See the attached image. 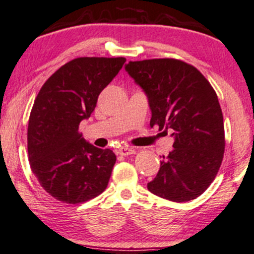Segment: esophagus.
<instances>
[{"instance_id":"1","label":"esophagus","mask_w":254,"mask_h":254,"mask_svg":"<svg viewBox=\"0 0 254 254\" xmlns=\"http://www.w3.org/2000/svg\"><path fill=\"white\" fill-rule=\"evenodd\" d=\"M135 153V150L134 148H130V147H121L120 150H119V154L120 156H130V154H134Z\"/></svg>"}]
</instances>
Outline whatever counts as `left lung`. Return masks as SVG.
<instances>
[{"mask_svg":"<svg viewBox=\"0 0 254 254\" xmlns=\"http://www.w3.org/2000/svg\"><path fill=\"white\" fill-rule=\"evenodd\" d=\"M126 71L147 95L150 126L172 130L175 136L174 150L147 189L169 201L195 199L215 180L225 153L223 116L215 90L197 68L180 59L129 62Z\"/></svg>","mask_w":254,"mask_h":254,"instance_id":"left-lung-1","label":"left lung"}]
</instances>
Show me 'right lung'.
Wrapping results in <instances>:
<instances>
[{
    "label": "right lung",
    "mask_w": 254,
    "mask_h": 254,
    "mask_svg": "<svg viewBox=\"0 0 254 254\" xmlns=\"http://www.w3.org/2000/svg\"><path fill=\"white\" fill-rule=\"evenodd\" d=\"M125 62L124 57L72 59L44 83L35 97L27 128L29 165L45 191L58 201L83 203L108 186L115 153L86 142L78 128Z\"/></svg>",
    "instance_id": "right-lung-1"
}]
</instances>
